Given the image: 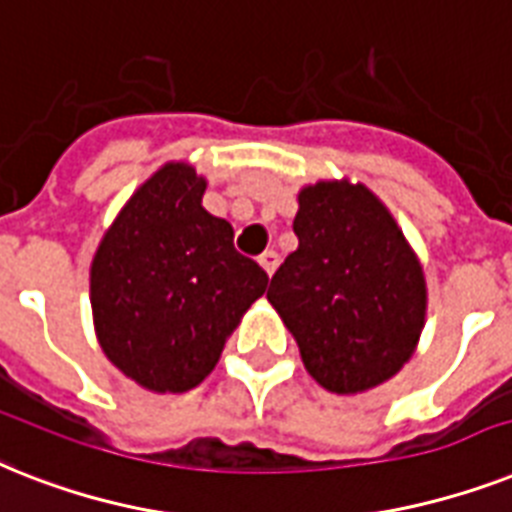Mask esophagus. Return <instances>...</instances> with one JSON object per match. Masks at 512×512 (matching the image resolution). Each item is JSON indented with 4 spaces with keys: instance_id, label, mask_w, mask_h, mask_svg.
Wrapping results in <instances>:
<instances>
[{
    "instance_id": "esophagus-1",
    "label": "esophagus",
    "mask_w": 512,
    "mask_h": 512,
    "mask_svg": "<svg viewBox=\"0 0 512 512\" xmlns=\"http://www.w3.org/2000/svg\"><path fill=\"white\" fill-rule=\"evenodd\" d=\"M260 265H263V270L268 273V276H273L278 268V252H273V249L263 252V257H260Z\"/></svg>"
}]
</instances>
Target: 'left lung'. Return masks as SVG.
Instances as JSON below:
<instances>
[{"label": "left lung", "instance_id": "left-lung-1", "mask_svg": "<svg viewBox=\"0 0 512 512\" xmlns=\"http://www.w3.org/2000/svg\"><path fill=\"white\" fill-rule=\"evenodd\" d=\"M294 234L268 302L307 373L336 394L384 384L426 323V278L402 228L368 186L318 181L299 191Z\"/></svg>", "mask_w": 512, "mask_h": 512}]
</instances>
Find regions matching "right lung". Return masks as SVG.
Wrapping results in <instances>:
<instances>
[{"label":"right lung","mask_w":512,"mask_h":512,"mask_svg":"<svg viewBox=\"0 0 512 512\" xmlns=\"http://www.w3.org/2000/svg\"><path fill=\"white\" fill-rule=\"evenodd\" d=\"M207 181L186 162L147 178L91 263V313L120 373L149 392H189L268 286L234 249V228L202 207Z\"/></svg>","instance_id":"right-lung-1"}]
</instances>
